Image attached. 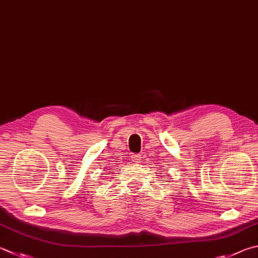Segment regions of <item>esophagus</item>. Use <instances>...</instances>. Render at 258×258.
Returning a JSON list of instances; mask_svg holds the SVG:
<instances>
[{"label": "esophagus", "mask_w": 258, "mask_h": 258, "mask_svg": "<svg viewBox=\"0 0 258 258\" xmlns=\"http://www.w3.org/2000/svg\"><path fill=\"white\" fill-rule=\"evenodd\" d=\"M132 161L134 163H140L141 162V156H139V154H134V156L132 157Z\"/></svg>", "instance_id": "34e87169"}]
</instances>
